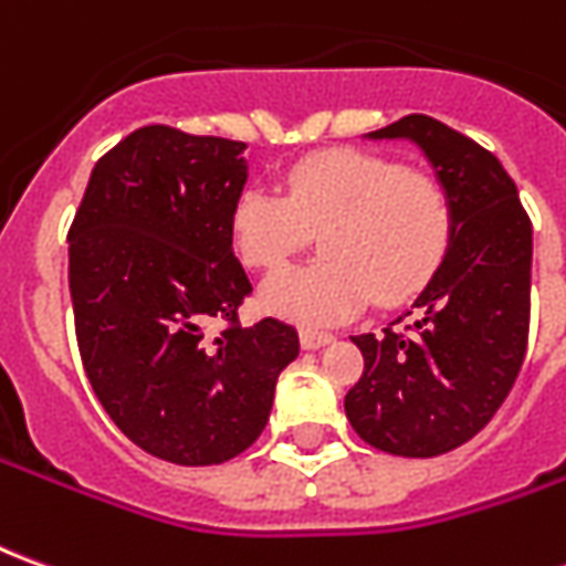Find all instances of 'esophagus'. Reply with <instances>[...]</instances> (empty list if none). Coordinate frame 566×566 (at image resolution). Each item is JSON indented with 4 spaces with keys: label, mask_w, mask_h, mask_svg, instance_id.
<instances>
[{
    "label": "esophagus",
    "mask_w": 566,
    "mask_h": 566,
    "mask_svg": "<svg viewBox=\"0 0 566 566\" xmlns=\"http://www.w3.org/2000/svg\"><path fill=\"white\" fill-rule=\"evenodd\" d=\"M300 343H303V348H308V352H315V348H324V345L333 343V333L303 331L300 333Z\"/></svg>",
    "instance_id": "34e87169"
}]
</instances>
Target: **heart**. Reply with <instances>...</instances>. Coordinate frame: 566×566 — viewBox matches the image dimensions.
<instances>
[{"label": "heart", "mask_w": 566, "mask_h": 566, "mask_svg": "<svg viewBox=\"0 0 566 566\" xmlns=\"http://www.w3.org/2000/svg\"><path fill=\"white\" fill-rule=\"evenodd\" d=\"M312 233L324 260L270 279L260 306L321 327L352 318L367 296L391 306L424 287L451 245L454 206L437 175L333 148L291 163L282 193L248 187L230 211L235 254L251 270H282Z\"/></svg>", "instance_id": "1"}]
</instances>
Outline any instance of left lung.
Here are the masks:
<instances>
[{
    "instance_id": "obj_1",
    "label": "left lung",
    "mask_w": 566,
    "mask_h": 566,
    "mask_svg": "<svg viewBox=\"0 0 566 566\" xmlns=\"http://www.w3.org/2000/svg\"><path fill=\"white\" fill-rule=\"evenodd\" d=\"M369 139H412L454 206V235L412 308L352 343L364 373L345 416L373 449L437 458L473 439L515 385L531 324V218L500 160L427 115Z\"/></svg>"
}]
</instances>
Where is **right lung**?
Wrapping results in <instances>:
<instances>
[{
	"label": "right lung",
	"mask_w": 566,
	"mask_h": 566,
	"mask_svg": "<svg viewBox=\"0 0 566 566\" xmlns=\"http://www.w3.org/2000/svg\"><path fill=\"white\" fill-rule=\"evenodd\" d=\"M245 142L150 124L99 157L69 227V294L84 373L124 437L154 458L211 467L270 421L296 355L291 324H239L251 294L230 211ZM211 319L224 331L211 334Z\"/></svg>",
	"instance_id": "obj_1"
}]
</instances>
